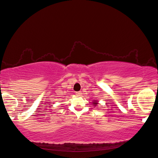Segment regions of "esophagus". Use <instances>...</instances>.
I'll list each match as a JSON object with an SVG mask.
<instances>
[{
	"mask_svg": "<svg viewBox=\"0 0 158 158\" xmlns=\"http://www.w3.org/2000/svg\"><path fill=\"white\" fill-rule=\"evenodd\" d=\"M75 94L77 96H81L82 95V93L81 92H77L75 93Z\"/></svg>",
	"mask_w": 158,
	"mask_h": 158,
	"instance_id": "34e87169",
	"label": "esophagus"
}]
</instances>
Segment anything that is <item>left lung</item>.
<instances>
[{
	"mask_svg": "<svg viewBox=\"0 0 158 158\" xmlns=\"http://www.w3.org/2000/svg\"><path fill=\"white\" fill-rule=\"evenodd\" d=\"M92 105L94 106H96L97 105H98V100H93V102H92Z\"/></svg>",
	"mask_w": 158,
	"mask_h": 158,
	"instance_id": "8db88e82",
	"label": "left lung"
}]
</instances>
